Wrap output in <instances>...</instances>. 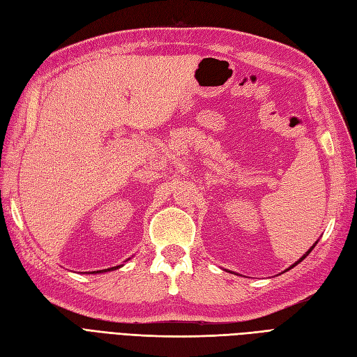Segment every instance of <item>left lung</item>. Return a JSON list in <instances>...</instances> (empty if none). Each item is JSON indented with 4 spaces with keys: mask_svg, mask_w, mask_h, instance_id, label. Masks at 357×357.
Wrapping results in <instances>:
<instances>
[{
    "mask_svg": "<svg viewBox=\"0 0 357 357\" xmlns=\"http://www.w3.org/2000/svg\"><path fill=\"white\" fill-rule=\"evenodd\" d=\"M316 243H317V242H316ZM316 243H314V245H316ZM314 245H313V247H312V248H310V250H309V251H307V252H305V254H304V255H303V257H301V258H300V260H298V261H297V263H296V264H292V266H291V267H289V268H292V267H296V266H297V264H298V263H301V261H303V260H304V258H305V257H307V255H309V254H310V251H312V250H313V248H314ZM289 268H288V270H289Z\"/></svg>",
    "mask_w": 357,
    "mask_h": 357,
    "instance_id": "left-lung-1",
    "label": "left lung"
}]
</instances>
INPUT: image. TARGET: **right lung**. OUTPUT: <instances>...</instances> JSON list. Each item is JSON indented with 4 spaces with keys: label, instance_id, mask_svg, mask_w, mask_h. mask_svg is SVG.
I'll list each match as a JSON object with an SVG mask.
<instances>
[{
    "label": "right lung",
    "instance_id": "1",
    "mask_svg": "<svg viewBox=\"0 0 357 357\" xmlns=\"http://www.w3.org/2000/svg\"><path fill=\"white\" fill-rule=\"evenodd\" d=\"M119 266H116V267H110V268H105V270H97V273H103V272H107V270H115V268H118ZM93 273H96V272H93Z\"/></svg>",
    "mask_w": 357,
    "mask_h": 357
}]
</instances>
